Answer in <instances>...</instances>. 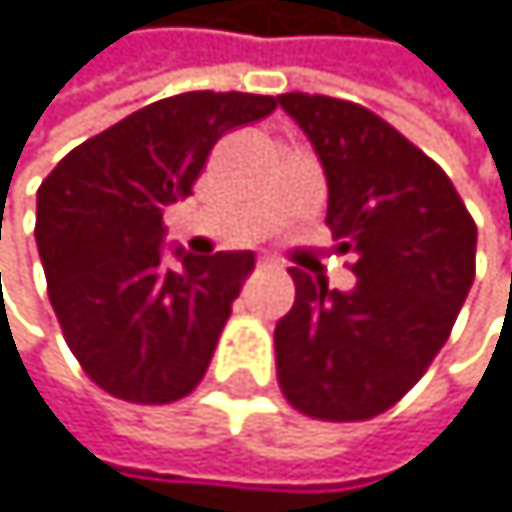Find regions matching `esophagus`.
<instances>
[{
	"mask_svg": "<svg viewBox=\"0 0 512 512\" xmlns=\"http://www.w3.org/2000/svg\"><path fill=\"white\" fill-rule=\"evenodd\" d=\"M258 270H280V264L274 258H261L258 261Z\"/></svg>",
	"mask_w": 512,
	"mask_h": 512,
	"instance_id": "34e87169",
	"label": "esophagus"
}]
</instances>
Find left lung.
<instances>
[{
  "label": "left lung",
  "mask_w": 512,
  "mask_h": 512,
  "mask_svg": "<svg viewBox=\"0 0 512 512\" xmlns=\"http://www.w3.org/2000/svg\"><path fill=\"white\" fill-rule=\"evenodd\" d=\"M321 162L337 248L357 286L328 290L293 267L296 302L277 321V379L321 420L389 411L446 344L475 280L478 229L446 171L360 104L280 95Z\"/></svg>",
  "instance_id": "obj_1"
}]
</instances>
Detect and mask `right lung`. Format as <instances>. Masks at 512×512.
<instances>
[{"label":"right lung","instance_id":"right-lung-1","mask_svg":"<svg viewBox=\"0 0 512 512\" xmlns=\"http://www.w3.org/2000/svg\"><path fill=\"white\" fill-rule=\"evenodd\" d=\"M277 98L184 92L63 155L37 191V251L69 350L104 392L168 405L203 379L254 251L165 258L162 213L184 200L219 136Z\"/></svg>","mask_w":512,"mask_h":512}]
</instances>
